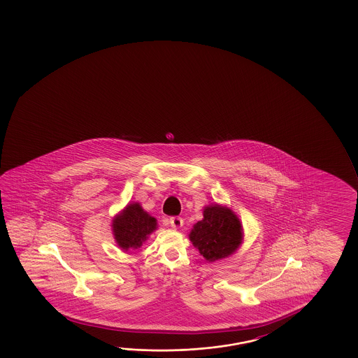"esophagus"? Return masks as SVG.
<instances>
[{
    "instance_id": "esophagus-1",
    "label": "esophagus",
    "mask_w": 358,
    "mask_h": 358,
    "mask_svg": "<svg viewBox=\"0 0 358 358\" xmlns=\"http://www.w3.org/2000/svg\"><path fill=\"white\" fill-rule=\"evenodd\" d=\"M170 224L172 229H180V227L183 226V220H182L181 217L178 216L171 217Z\"/></svg>"
}]
</instances>
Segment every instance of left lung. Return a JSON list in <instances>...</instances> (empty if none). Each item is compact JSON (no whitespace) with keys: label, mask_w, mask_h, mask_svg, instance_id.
<instances>
[{"label":"left lung","mask_w":358,"mask_h":358,"mask_svg":"<svg viewBox=\"0 0 358 358\" xmlns=\"http://www.w3.org/2000/svg\"><path fill=\"white\" fill-rule=\"evenodd\" d=\"M188 238L206 261L229 257L243 242V227L238 216L227 206H206L203 218L194 223Z\"/></svg>","instance_id":"1"}]
</instances>
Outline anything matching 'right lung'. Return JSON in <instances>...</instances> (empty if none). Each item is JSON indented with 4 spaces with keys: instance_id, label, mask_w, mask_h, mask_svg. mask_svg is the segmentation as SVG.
Instances as JSON below:
<instances>
[{
    "instance_id": "right-lung-1",
    "label": "right lung",
    "mask_w": 358,
    "mask_h": 358,
    "mask_svg": "<svg viewBox=\"0 0 358 358\" xmlns=\"http://www.w3.org/2000/svg\"><path fill=\"white\" fill-rule=\"evenodd\" d=\"M112 234L123 251L137 250L148 240L157 226V220L142 208L138 202H129L112 220Z\"/></svg>"
}]
</instances>
